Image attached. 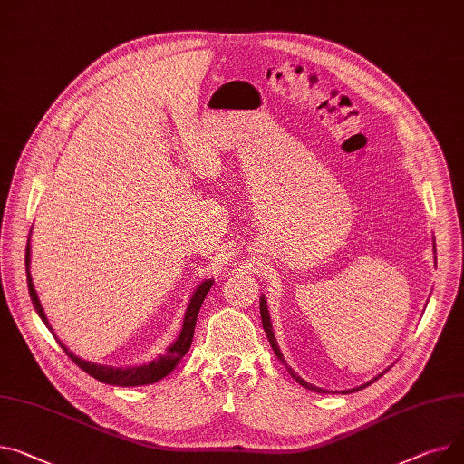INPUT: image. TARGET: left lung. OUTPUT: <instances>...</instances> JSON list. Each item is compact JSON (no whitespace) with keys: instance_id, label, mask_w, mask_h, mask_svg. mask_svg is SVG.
<instances>
[{"instance_id":"left-lung-1","label":"left lung","mask_w":464,"mask_h":464,"mask_svg":"<svg viewBox=\"0 0 464 464\" xmlns=\"http://www.w3.org/2000/svg\"><path fill=\"white\" fill-rule=\"evenodd\" d=\"M259 310H261V321H263V328H265V332H266V337H268V342H270V345H272V351H274V354L280 358L284 363H285V360H284V354L280 353V347H277V343H276V337H274V330H272V324H270V315H268V307H266V300H265V296H261V300H259ZM285 367H287V372L291 373V377L298 382V384H302L304 388H307V390H312V392H323L321 388H317V386H312V384H307L304 379H300L296 373H295V369L293 367H289L287 363H285ZM386 373V372H384ZM384 373H381L379 377H382ZM379 377H375L373 381H377ZM373 381H369V382H365V384H362V386H358V388H353V390H343V393H351V392H360L362 388H365V386H369L372 384Z\"/></svg>"}]
</instances>
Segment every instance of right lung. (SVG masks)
Returning a JSON list of instances; mask_svg holds the SVG:
<instances>
[{"label":"right lung","instance_id":"obj_1","mask_svg":"<svg viewBox=\"0 0 464 464\" xmlns=\"http://www.w3.org/2000/svg\"><path fill=\"white\" fill-rule=\"evenodd\" d=\"M31 235V233H29ZM29 240L25 246V276H27V289H29V296L31 302H34L35 312L39 314V317L43 319V323L48 326V330L53 334V328L50 326L46 314L41 305V300L37 296V291L34 287V277H31L29 272ZM214 280H205L192 295L188 307H187V314H184V321H182V328L177 335L175 342L168 347L164 356H159L157 360H152L145 365H136V367H111V365H101V363H92V362H85L78 356H74L63 343L59 342L61 349L67 353V356L78 365L82 367L83 372L91 377H95L97 381L104 382V384H111V386H143V384H152L160 379H164L166 375H169L175 365L182 360V356L188 353L190 345H192V339H194V328H196V321H198V314H199V307L207 296V293L210 291ZM53 337H57L53 334Z\"/></svg>","mask_w":464,"mask_h":464}]
</instances>
